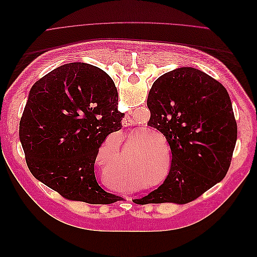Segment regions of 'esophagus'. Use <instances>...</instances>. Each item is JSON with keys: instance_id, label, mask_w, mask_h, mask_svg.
I'll return each instance as SVG.
<instances>
[{"instance_id": "1", "label": "esophagus", "mask_w": 257, "mask_h": 257, "mask_svg": "<svg viewBox=\"0 0 257 257\" xmlns=\"http://www.w3.org/2000/svg\"><path fill=\"white\" fill-rule=\"evenodd\" d=\"M122 125H123L124 127H128V126L134 125V120L132 119L130 115L124 116L123 120H122Z\"/></svg>"}]
</instances>
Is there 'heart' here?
I'll list each match as a JSON object with an SVG mask.
<instances>
[{"instance_id":"obj_1","label":"heart","mask_w":257,"mask_h":257,"mask_svg":"<svg viewBox=\"0 0 257 257\" xmlns=\"http://www.w3.org/2000/svg\"><path fill=\"white\" fill-rule=\"evenodd\" d=\"M148 145L149 144L142 145L145 154L147 153L148 150H150V147ZM159 174H160V170H159V166H157V163L149 160L145 163V167L144 169H141V174H139V176L143 177L145 179V181L154 182L160 177Z\"/></svg>"}]
</instances>
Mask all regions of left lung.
I'll return each mask as SVG.
<instances>
[{"label":"left lung","mask_w":257,"mask_h":257,"mask_svg":"<svg viewBox=\"0 0 257 257\" xmlns=\"http://www.w3.org/2000/svg\"><path fill=\"white\" fill-rule=\"evenodd\" d=\"M147 106L148 125L169 144L172 167L164 183L135 204H186L221 182L237 142L226 89L199 69L180 67L153 82Z\"/></svg>","instance_id":"left-lung-1"}]
</instances>
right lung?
<instances>
[{
	"label": "right lung",
	"mask_w": 257,
	"mask_h": 257,
	"mask_svg": "<svg viewBox=\"0 0 257 257\" xmlns=\"http://www.w3.org/2000/svg\"><path fill=\"white\" fill-rule=\"evenodd\" d=\"M116 105L113 80L87 63L64 64L36 81L19 125L31 174L66 199L93 205L116 201L94 174L99 147L122 127L124 113Z\"/></svg>",
	"instance_id": "1"
}]
</instances>
